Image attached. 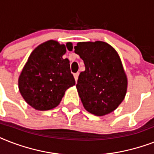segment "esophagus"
<instances>
[{
    "label": "esophagus",
    "instance_id": "1",
    "mask_svg": "<svg viewBox=\"0 0 154 154\" xmlns=\"http://www.w3.org/2000/svg\"><path fill=\"white\" fill-rule=\"evenodd\" d=\"M78 76H79V73H78V72H77V73L73 74V77H74V79H75V81H76V82H77V79H78Z\"/></svg>",
    "mask_w": 154,
    "mask_h": 154
}]
</instances>
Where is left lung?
I'll return each mask as SVG.
<instances>
[{
  "label": "left lung",
  "mask_w": 154,
  "mask_h": 154,
  "mask_svg": "<svg viewBox=\"0 0 154 154\" xmlns=\"http://www.w3.org/2000/svg\"><path fill=\"white\" fill-rule=\"evenodd\" d=\"M74 49L85 67L76 85L84 108L96 116L112 112L127 90L126 75L117 53L103 42H79Z\"/></svg>",
  "instance_id": "1"
}]
</instances>
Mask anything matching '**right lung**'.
Wrapping results in <instances>:
<instances>
[{
    "label": "right lung",
    "instance_id": "1",
    "mask_svg": "<svg viewBox=\"0 0 154 154\" xmlns=\"http://www.w3.org/2000/svg\"><path fill=\"white\" fill-rule=\"evenodd\" d=\"M66 46L55 41L40 45L30 54L20 73L18 85L25 101L37 110H49L57 107L65 92L75 85L70 71L69 60L62 57Z\"/></svg>",
    "mask_w": 154,
    "mask_h": 154
}]
</instances>
